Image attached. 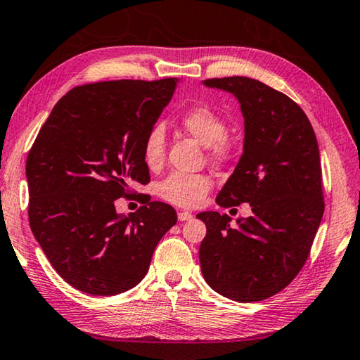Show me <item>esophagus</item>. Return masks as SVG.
<instances>
[{
	"mask_svg": "<svg viewBox=\"0 0 360 360\" xmlns=\"http://www.w3.org/2000/svg\"><path fill=\"white\" fill-rule=\"evenodd\" d=\"M193 218V214L189 212H179V221H189Z\"/></svg>",
	"mask_w": 360,
	"mask_h": 360,
	"instance_id": "obj_1",
	"label": "esophagus"
}]
</instances>
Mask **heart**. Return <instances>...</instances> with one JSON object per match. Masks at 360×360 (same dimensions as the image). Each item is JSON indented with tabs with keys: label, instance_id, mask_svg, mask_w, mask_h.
<instances>
[{
	"label": "heart",
	"instance_id": "b5f03b06",
	"mask_svg": "<svg viewBox=\"0 0 360 360\" xmlns=\"http://www.w3.org/2000/svg\"><path fill=\"white\" fill-rule=\"evenodd\" d=\"M183 130L208 147L214 161H227L233 153V146L227 134V122L208 105H195L180 116ZM166 136L161 125L152 127L142 142V160L148 169H158L165 161ZM212 189V181L202 174L174 172L160 181L158 193L172 205L194 208L202 203Z\"/></svg>",
	"mask_w": 360,
	"mask_h": 360
}]
</instances>
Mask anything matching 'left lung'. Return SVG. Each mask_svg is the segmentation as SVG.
Wrapping results in <instances>:
<instances>
[{"label": "left lung", "instance_id": "left-lung-1", "mask_svg": "<svg viewBox=\"0 0 360 360\" xmlns=\"http://www.w3.org/2000/svg\"><path fill=\"white\" fill-rule=\"evenodd\" d=\"M233 94L244 117L243 155L216 203L248 202L252 216L230 226L227 214L203 212L199 249L203 279L219 295L255 302L279 293L306 263L324 212L321 161L314 128L300 105L246 77L205 79Z\"/></svg>", "mask_w": 360, "mask_h": 360}]
</instances>
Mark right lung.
<instances>
[{"label": "right lung", "mask_w": 360, "mask_h": 360, "mask_svg": "<svg viewBox=\"0 0 360 360\" xmlns=\"http://www.w3.org/2000/svg\"><path fill=\"white\" fill-rule=\"evenodd\" d=\"M177 78L73 87L54 105L26 160L30 226L63 279L114 296L147 274L177 213L150 202L128 216L114 202L150 181L142 142L171 101Z\"/></svg>", "instance_id": "add662e5"}]
</instances>
